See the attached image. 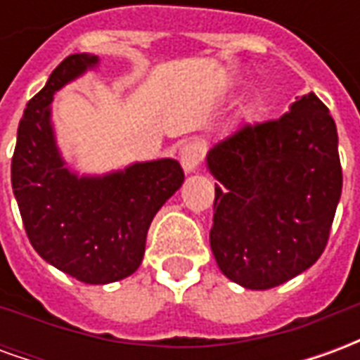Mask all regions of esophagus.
Masks as SVG:
<instances>
[{"label":"esophagus","mask_w":360,"mask_h":360,"mask_svg":"<svg viewBox=\"0 0 360 360\" xmlns=\"http://www.w3.org/2000/svg\"><path fill=\"white\" fill-rule=\"evenodd\" d=\"M204 154H206V144L202 141H191L187 142L183 148H181V165L185 173L196 172V167L200 165V162L204 160Z\"/></svg>","instance_id":"1"}]
</instances>
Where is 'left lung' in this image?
<instances>
[{"label":"left lung","instance_id":"1","mask_svg":"<svg viewBox=\"0 0 360 360\" xmlns=\"http://www.w3.org/2000/svg\"><path fill=\"white\" fill-rule=\"evenodd\" d=\"M206 167L218 179L210 247L226 278L262 291L320 258L343 177L338 129L314 92L216 144Z\"/></svg>","mask_w":360,"mask_h":360}]
</instances>
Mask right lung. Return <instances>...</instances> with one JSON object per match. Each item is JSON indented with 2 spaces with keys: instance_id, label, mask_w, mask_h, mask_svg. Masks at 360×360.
<instances>
[{
  "instance_id": "right-lung-1",
  "label": "right lung",
  "mask_w": 360,
  "mask_h": 360,
  "mask_svg": "<svg viewBox=\"0 0 360 360\" xmlns=\"http://www.w3.org/2000/svg\"><path fill=\"white\" fill-rule=\"evenodd\" d=\"M100 63L73 53L27 103L17 131L11 185L30 245L48 264L90 285L136 271L158 210L185 181L177 160L134 162L103 175H79L58 146L53 94Z\"/></svg>"
}]
</instances>
